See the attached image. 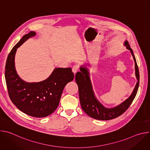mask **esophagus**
Wrapping results in <instances>:
<instances>
[{
	"instance_id": "34e87169",
	"label": "esophagus",
	"mask_w": 150,
	"mask_h": 150,
	"mask_svg": "<svg viewBox=\"0 0 150 150\" xmlns=\"http://www.w3.org/2000/svg\"><path fill=\"white\" fill-rule=\"evenodd\" d=\"M78 69H79V66H78V65H74V66L72 67V72H73V73H74V74H75L78 72Z\"/></svg>"
}]
</instances>
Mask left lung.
I'll return each instance as SVG.
<instances>
[{
	"mask_svg": "<svg viewBox=\"0 0 150 150\" xmlns=\"http://www.w3.org/2000/svg\"><path fill=\"white\" fill-rule=\"evenodd\" d=\"M125 45L128 50L131 51L133 56L135 63V75L138 82L131 96L118 106L111 109H107L97 100L92 89L89 74L86 68L81 67V72H78L75 75V81L78 86L81 108L85 113L94 119L108 120L117 117L129 108L137 95L139 83V69L132 49L130 47L127 41L125 42Z\"/></svg>",
	"mask_w": 150,
	"mask_h": 150,
	"instance_id": "1",
	"label": "left lung"
}]
</instances>
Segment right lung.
<instances>
[{
  "label": "right lung",
  "mask_w": 150,
  "mask_h": 150,
  "mask_svg": "<svg viewBox=\"0 0 150 150\" xmlns=\"http://www.w3.org/2000/svg\"><path fill=\"white\" fill-rule=\"evenodd\" d=\"M35 35V32L30 31L12 48L7 57L5 76L9 96L16 108L29 116L44 117L57 109L63 88L74 79V74L71 68H56L43 81L28 83L21 79L15 68L16 49Z\"/></svg>",
  "instance_id": "right-lung-1"
}]
</instances>
